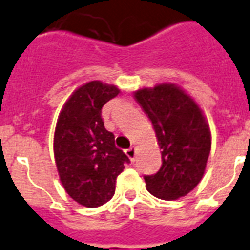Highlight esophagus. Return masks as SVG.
I'll use <instances>...</instances> for the list:
<instances>
[{"label":"esophagus","mask_w":250,"mask_h":250,"mask_svg":"<svg viewBox=\"0 0 250 250\" xmlns=\"http://www.w3.org/2000/svg\"><path fill=\"white\" fill-rule=\"evenodd\" d=\"M125 154H127V156L131 159V161H135L136 160V148L135 147H129L125 150Z\"/></svg>","instance_id":"34e87169"}]
</instances>
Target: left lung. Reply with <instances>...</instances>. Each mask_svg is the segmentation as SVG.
I'll return each mask as SVG.
<instances>
[{
    "mask_svg": "<svg viewBox=\"0 0 250 250\" xmlns=\"http://www.w3.org/2000/svg\"><path fill=\"white\" fill-rule=\"evenodd\" d=\"M135 98L152 122L163 161L156 174L144 177L146 188L165 201L186 196L202 179L211 151V132L202 110L173 83L145 87Z\"/></svg>",
    "mask_w": 250,
    "mask_h": 250,
    "instance_id": "left-lung-1",
    "label": "left lung"
}]
</instances>
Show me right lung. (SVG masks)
Wrapping results in <instances>:
<instances>
[{
  "label": "right lung",
  "instance_id": "1",
  "mask_svg": "<svg viewBox=\"0 0 250 250\" xmlns=\"http://www.w3.org/2000/svg\"><path fill=\"white\" fill-rule=\"evenodd\" d=\"M118 94L114 85L85 83L67 100L56 125L53 148L61 183L72 200L90 208L114 196L117 177L129 163L102 118L104 104Z\"/></svg>",
  "mask_w": 250,
  "mask_h": 250
}]
</instances>
